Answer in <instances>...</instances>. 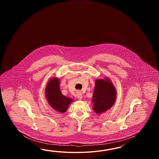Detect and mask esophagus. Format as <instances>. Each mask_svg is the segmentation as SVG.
<instances>
[{"label":"esophagus","mask_w":159,"mask_h":159,"mask_svg":"<svg viewBox=\"0 0 159 159\" xmlns=\"http://www.w3.org/2000/svg\"><path fill=\"white\" fill-rule=\"evenodd\" d=\"M77 97L80 99V100H81L82 98H83V96H82V93H81V92H80V91H77Z\"/></svg>","instance_id":"esophagus-1"}]
</instances>
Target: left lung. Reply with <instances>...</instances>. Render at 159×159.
<instances>
[{
  "label": "left lung",
  "mask_w": 159,
  "mask_h": 159,
  "mask_svg": "<svg viewBox=\"0 0 159 159\" xmlns=\"http://www.w3.org/2000/svg\"><path fill=\"white\" fill-rule=\"evenodd\" d=\"M116 95V89L110 78L96 80L92 97L94 111L100 115L110 109L115 103Z\"/></svg>",
  "instance_id": "1"
}]
</instances>
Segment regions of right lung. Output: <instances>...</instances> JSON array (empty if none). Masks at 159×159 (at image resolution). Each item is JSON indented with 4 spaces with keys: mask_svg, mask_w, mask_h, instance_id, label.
<instances>
[{
    "mask_svg": "<svg viewBox=\"0 0 159 159\" xmlns=\"http://www.w3.org/2000/svg\"><path fill=\"white\" fill-rule=\"evenodd\" d=\"M60 84L59 78H50L45 88V97L52 108L60 113H64L68 110L69 106L74 102V100L62 94Z\"/></svg>",
    "mask_w": 159,
    "mask_h": 159,
    "instance_id": "add662e5",
    "label": "right lung"
}]
</instances>
